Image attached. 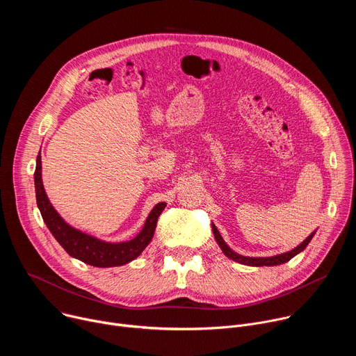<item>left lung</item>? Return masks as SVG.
<instances>
[{
    "label": "left lung",
    "mask_w": 356,
    "mask_h": 356,
    "mask_svg": "<svg viewBox=\"0 0 356 356\" xmlns=\"http://www.w3.org/2000/svg\"><path fill=\"white\" fill-rule=\"evenodd\" d=\"M313 235H314V232L304 241L302 243H309L310 241H312V238H313ZM300 246H302L301 243H300ZM300 246H297V248H300ZM221 249H222V252L225 253V255L229 258V259H232V261H235V262H239V264H243V265H252V266H273V265H280V264H283V262H286V261H289L290 258H291V250L290 252H287V253H283V255H276V257H270V258H248V257H242V255H238V253H235L234 250H231L227 245L225 246H221ZM294 252V250H293Z\"/></svg>",
    "instance_id": "obj_1"
}]
</instances>
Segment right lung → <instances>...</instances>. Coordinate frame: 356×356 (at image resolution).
I'll list each match as a JSON object with an SVG mask.
<instances>
[{
	"label": "right lung",
	"mask_w": 356,
	"mask_h": 356,
	"mask_svg": "<svg viewBox=\"0 0 356 356\" xmlns=\"http://www.w3.org/2000/svg\"><path fill=\"white\" fill-rule=\"evenodd\" d=\"M33 180L36 204L42 214L43 222L46 224L50 234L55 236L59 245L72 258L95 268L122 266L136 259L145 250V248L150 243L152 238H154L158 217L162 214L165 209L163 206H159L152 210L142 231L134 239L121 243H108L72 228L58 216L52 204L49 202V198L43 188L40 152L36 158Z\"/></svg>",
	"instance_id": "obj_1"
}]
</instances>
